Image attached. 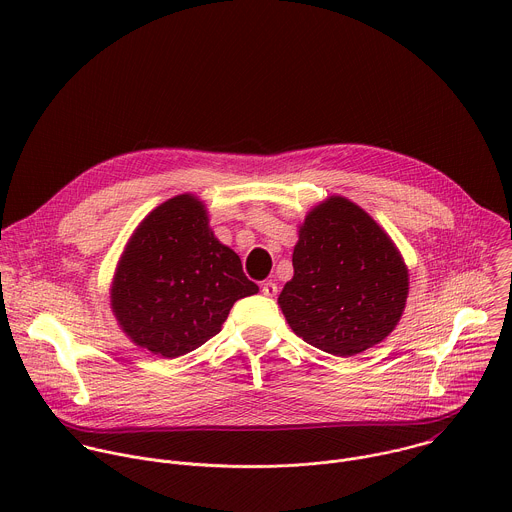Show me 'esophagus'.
Here are the masks:
<instances>
[{
    "instance_id": "1",
    "label": "esophagus",
    "mask_w": 512,
    "mask_h": 512,
    "mask_svg": "<svg viewBox=\"0 0 512 512\" xmlns=\"http://www.w3.org/2000/svg\"><path fill=\"white\" fill-rule=\"evenodd\" d=\"M261 291H263V296L273 298V296H277V283L275 281H263Z\"/></svg>"
}]
</instances>
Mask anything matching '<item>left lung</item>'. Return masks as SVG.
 <instances>
[{"instance_id": "left-lung-1", "label": "left lung", "mask_w": 512, "mask_h": 512, "mask_svg": "<svg viewBox=\"0 0 512 512\" xmlns=\"http://www.w3.org/2000/svg\"><path fill=\"white\" fill-rule=\"evenodd\" d=\"M291 263L294 279L277 302L308 344L354 356L397 326L409 291L407 267L387 233L354 202L334 196L316 206Z\"/></svg>"}]
</instances>
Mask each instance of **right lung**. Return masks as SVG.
Listing matches in <instances>:
<instances>
[{
    "instance_id": "1",
    "label": "right lung",
    "mask_w": 512,
    "mask_h": 512,
    "mask_svg": "<svg viewBox=\"0 0 512 512\" xmlns=\"http://www.w3.org/2000/svg\"><path fill=\"white\" fill-rule=\"evenodd\" d=\"M257 291L239 255L214 239L204 204L182 194L160 204L133 233L111 306L135 344L178 358L221 332L233 304Z\"/></svg>"
}]
</instances>
